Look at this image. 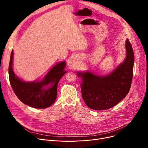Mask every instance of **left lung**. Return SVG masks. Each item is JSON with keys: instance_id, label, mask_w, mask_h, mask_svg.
Segmentation results:
<instances>
[{"instance_id": "obj_1", "label": "left lung", "mask_w": 148, "mask_h": 148, "mask_svg": "<svg viewBox=\"0 0 148 148\" xmlns=\"http://www.w3.org/2000/svg\"><path fill=\"white\" fill-rule=\"evenodd\" d=\"M124 61L109 75L99 76L91 72H79L82 79V97L87 106L95 110H106L118 104L130 91L133 77L134 54L128 39Z\"/></svg>"}]
</instances>
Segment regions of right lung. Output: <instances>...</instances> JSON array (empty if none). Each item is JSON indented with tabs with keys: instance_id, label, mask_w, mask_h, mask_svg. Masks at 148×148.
Returning <instances> with one entry per match:
<instances>
[{
	"instance_id": "obj_1",
	"label": "right lung",
	"mask_w": 148,
	"mask_h": 148,
	"mask_svg": "<svg viewBox=\"0 0 148 148\" xmlns=\"http://www.w3.org/2000/svg\"><path fill=\"white\" fill-rule=\"evenodd\" d=\"M13 50L12 51L9 66V77L12 88L17 98L26 105L35 108H46L54 102L59 81L67 71L64 70L66 62L62 61L54 66L38 82H25L18 78L13 70ZM51 87L46 88L45 86Z\"/></svg>"
}]
</instances>
